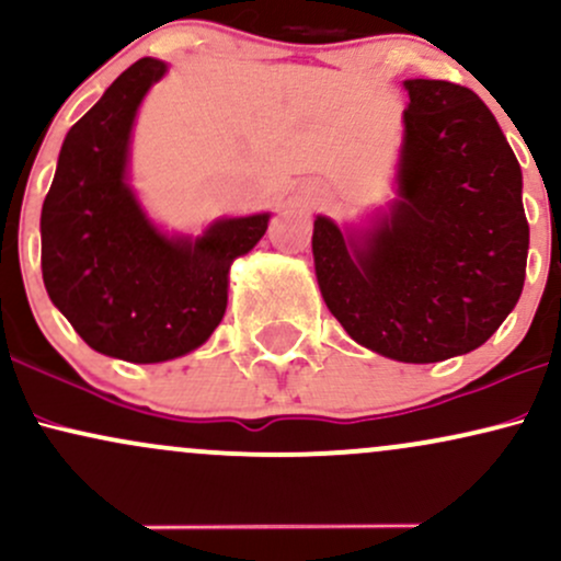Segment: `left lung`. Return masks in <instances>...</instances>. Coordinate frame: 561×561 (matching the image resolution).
Instances as JSON below:
<instances>
[{"instance_id": "1", "label": "left lung", "mask_w": 561, "mask_h": 561, "mask_svg": "<svg viewBox=\"0 0 561 561\" xmlns=\"http://www.w3.org/2000/svg\"><path fill=\"white\" fill-rule=\"evenodd\" d=\"M396 197L366 227L313 221V266L358 345L435 364L485 343L525 285L523 171L472 89L405 79Z\"/></svg>"}]
</instances>
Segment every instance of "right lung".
Masks as SVG:
<instances>
[{
    "mask_svg": "<svg viewBox=\"0 0 561 561\" xmlns=\"http://www.w3.org/2000/svg\"><path fill=\"white\" fill-rule=\"evenodd\" d=\"M169 73L141 57L62 141L42 205L49 300L96 353L131 364L186 356L227 311L229 268L266 234L272 214L216 218L203 234H169L128 184L139 105Z\"/></svg>",
    "mask_w": 561,
    "mask_h": 561,
    "instance_id": "1",
    "label": "right lung"
}]
</instances>
